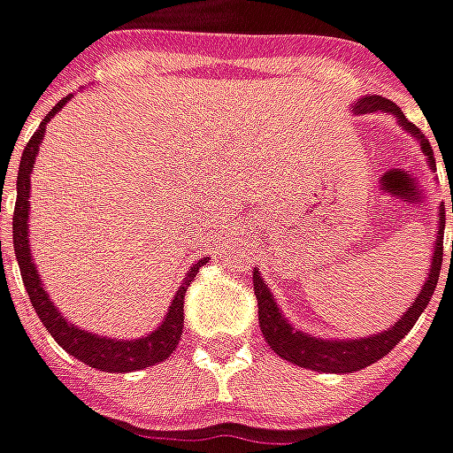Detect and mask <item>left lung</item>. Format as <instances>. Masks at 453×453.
<instances>
[{
  "label": "left lung",
  "instance_id": "obj_1",
  "mask_svg": "<svg viewBox=\"0 0 453 453\" xmlns=\"http://www.w3.org/2000/svg\"><path fill=\"white\" fill-rule=\"evenodd\" d=\"M351 111L361 116V113H390L393 119L398 120L403 128L408 130L412 138L418 140L419 148L427 157V165L434 169V152L429 148V140L425 138V133L410 123L398 106L383 96H364L359 102L351 106ZM453 211V203H451ZM439 227H437V240H434V257H432V269H429L427 281L422 286V291L418 294V298L410 303V308L405 313L400 315V320L388 330H383L379 334H371V337H354V340H323V337H313V334L298 330L294 325L288 323L284 318V313L279 311L274 296L266 288V284L262 281L259 272H252V284H255V296L257 305H259V327H262V334H265L266 344L281 357V359L291 361L296 366H303V369L311 371H323V373H351V371L366 369L369 364H376L379 359H383L395 344H398L405 334L412 330V325L418 323V318L422 315V311L427 308L429 298L434 294L439 281V269H441V255H444V206H439ZM453 255V245H451Z\"/></svg>",
  "mask_w": 453,
  "mask_h": 453
}]
</instances>
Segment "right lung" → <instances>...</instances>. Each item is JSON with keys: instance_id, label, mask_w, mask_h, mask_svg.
I'll return each instance as SVG.
<instances>
[{"instance_id": "1", "label": "right lung", "mask_w": 453, "mask_h": 453, "mask_svg": "<svg viewBox=\"0 0 453 453\" xmlns=\"http://www.w3.org/2000/svg\"><path fill=\"white\" fill-rule=\"evenodd\" d=\"M73 96H65L55 104L53 109L48 111L41 126L35 130L28 145L24 148L21 155V165H19V177H16V206H14V255L21 269V279H24L26 294L34 303V311L41 318V323L48 327V333L53 334V340L63 347L67 354H73L74 359L84 361L87 366L99 371H109V373H126V371H138L155 366L159 361H165L177 349L179 337H181V327H184V296H187V286L194 281V276L198 274V269L206 265V259H198L196 265L188 269V274L184 276V284L179 286V291L174 294V301L169 305L165 320L157 330H152L140 340H116V337H104V334L89 333L82 330L77 325L67 323L55 303L50 301V296L43 288V281L38 276V269L34 265L31 257V245H28V194H31V172H34L35 155L38 148L43 142L45 126L48 120L53 119L55 113L63 109L65 104L70 102ZM2 203V196H0ZM2 211V208H0ZM0 257H2V240H0Z\"/></svg>"}]
</instances>
